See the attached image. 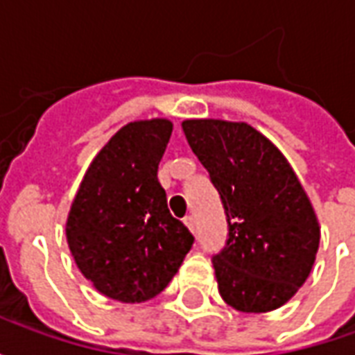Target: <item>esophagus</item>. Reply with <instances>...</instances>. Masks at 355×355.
I'll return each instance as SVG.
<instances>
[{"mask_svg": "<svg viewBox=\"0 0 355 355\" xmlns=\"http://www.w3.org/2000/svg\"><path fill=\"white\" fill-rule=\"evenodd\" d=\"M184 224H186V228H188V230L196 232V220H193V216H186Z\"/></svg>", "mask_w": 355, "mask_h": 355, "instance_id": "1", "label": "esophagus"}]
</instances>
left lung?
Returning <instances> with one entry per match:
<instances>
[{
  "label": "left lung",
  "mask_w": 355,
  "mask_h": 355,
  "mask_svg": "<svg viewBox=\"0 0 355 355\" xmlns=\"http://www.w3.org/2000/svg\"><path fill=\"white\" fill-rule=\"evenodd\" d=\"M182 131L228 218L213 259L218 293L239 312H272L312 272L320 223L310 198L274 142L245 121L184 119Z\"/></svg>",
  "instance_id": "obj_1"
}]
</instances>
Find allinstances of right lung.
Wrapping results in <instances>:
<instances>
[{"instance_id":"right-lung-1","label":"right lung","mask_w":355,"mask_h":355,"mask_svg":"<svg viewBox=\"0 0 355 355\" xmlns=\"http://www.w3.org/2000/svg\"><path fill=\"white\" fill-rule=\"evenodd\" d=\"M173 132L165 117L123 125L83 175L66 220L80 272L125 304L159 295L193 243L167 209L157 167Z\"/></svg>"}]
</instances>
